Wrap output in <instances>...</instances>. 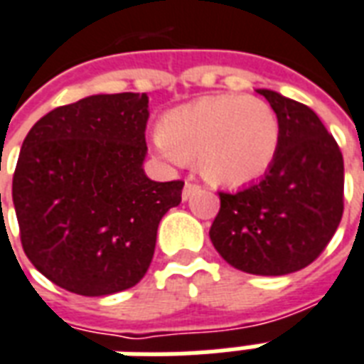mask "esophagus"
Instances as JSON below:
<instances>
[{
  "label": "esophagus",
  "mask_w": 364,
  "mask_h": 364,
  "mask_svg": "<svg viewBox=\"0 0 364 364\" xmlns=\"http://www.w3.org/2000/svg\"><path fill=\"white\" fill-rule=\"evenodd\" d=\"M198 189H200V185H196V183H193V181L185 183V187H183V200L191 198V195H193V193H196Z\"/></svg>",
  "instance_id": "obj_1"
}]
</instances>
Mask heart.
<instances>
[{
  "label": "heart",
  "mask_w": 364,
  "mask_h": 364,
  "mask_svg": "<svg viewBox=\"0 0 364 364\" xmlns=\"http://www.w3.org/2000/svg\"><path fill=\"white\" fill-rule=\"evenodd\" d=\"M156 148L171 164L198 160L210 185L239 189L272 168L279 121L270 104L255 96H204L161 119Z\"/></svg>",
  "instance_id": "heart-1"
}]
</instances>
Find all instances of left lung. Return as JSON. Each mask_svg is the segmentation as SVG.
<instances>
[{
	"mask_svg": "<svg viewBox=\"0 0 364 364\" xmlns=\"http://www.w3.org/2000/svg\"><path fill=\"white\" fill-rule=\"evenodd\" d=\"M279 121V148L258 183L218 193L210 239L233 268L285 276L320 257L343 216V156L311 107L258 90Z\"/></svg>",
	"mask_w": 364,
	"mask_h": 364,
	"instance_id": "1",
	"label": "left lung"
}]
</instances>
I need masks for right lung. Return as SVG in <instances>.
Here are the masks:
<instances>
[{
	"mask_svg": "<svg viewBox=\"0 0 364 364\" xmlns=\"http://www.w3.org/2000/svg\"><path fill=\"white\" fill-rule=\"evenodd\" d=\"M146 94H96L46 114L13 173L24 255L67 291L133 287L152 262L158 223L181 203V179L156 183L146 156Z\"/></svg>",
	"mask_w": 364,
	"mask_h": 364,
	"instance_id": "add662e5",
	"label": "right lung"
}]
</instances>
